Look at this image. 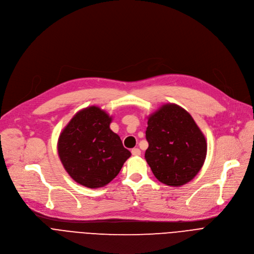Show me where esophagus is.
Listing matches in <instances>:
<instances>
[{"mask_svg": "<svg viewBox=\"0 0 254 254\" xmlns=\"http://www.w3.org/2000/svg\"><path fill=\"white\" fill-rule=\"evenodd\" d=\"M131 154H132V156H139L140 155V150L137 149V148L132 149L131 150Z\"/></svg>", "mask_w": 254, "mask_h": 254, "instance_id": "1", "label": "esophagus"}]
</instances>
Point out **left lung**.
<instances>
[{
	"label": "left lung",
	"instance_id": "1",
	"mask_svg": "<svg viewBox=\"0 0 254 254\" xmlns=\"http://www.w3.org/2000/svg\"><path fill=\"white\" fill-rule=\"evenodd\" d=\"M146 138L144 158L165 185L187 184L205 162L206 138L191 115L177 104H164L149 117Z\"/></svg>",
	"mask_w": 254,
	"mask_h": 254
}]
</instances>
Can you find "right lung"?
<instances>
[{
	"mask_svg": "<svg viewBox=\"0 0 254 254\" xmlns=\"http://www.w3.org/2000/svg\"><path fill=\"white\" fill-rule=\"evenodd\" d=\"M112 120L100 107L92 105L79 111L59 135L60 161L69 176L84 187L107 185L131 155L110 128Z\"/></svg>",
	"mask_w": 254,
	"mask_h": 254,
	"instance_id": "add662e5",
	"label": "right lung"
}]
</instances>
